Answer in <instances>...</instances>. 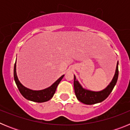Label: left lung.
<instances>
[{"label":"left lung","instance_id":"1","mask_svg":"<svg viewBox=\"0 0 130 130\" xmlns=\"http://www.w3.org/2000/svg\"><path fill=\"white\" fill-rule=\"evenodd\" d=\"M119 76V62H117V68L115 75L112 78V81H111L109 85L101 91H92V90H87L85 88H83L81 84L76 79V77L74 75V90L77 98L79 101L87 105H92V104L100 103L105 100L109 95L111 94L112 89L115 86L117 82Z\"/></svg>","mask_w":130,"mask_h":130}]
</instances>
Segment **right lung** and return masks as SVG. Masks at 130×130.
I'll use <instances>...</instances> for the list:
<instances>
[{"label":"right lung","mask_w":130,"mask_h":130,"mask_svg":"<svg viewBox=\"0 0 130 130\" xmlns=\"http://www.w3.org/2000/svg\"><path fill=\"white\" fill-rule=\"evenodd\" d=\"M64 75H62L59 79H58L55 81L52 85L47 88H45L43 90H33L29 89L24 87L22 84L21 83L20 81L18 79L16 73V62L14 65V70H13V77H14L15 82L16 85L18 87L20 93L22 94L25 98L28 100L32 101V102H38V103H42V102H47L51 100L54 94L55 93L57 86L58 85L59 83L60 82L62 78L64 77Z\"/></svg>","instance_id":"1"}]
</instances>
